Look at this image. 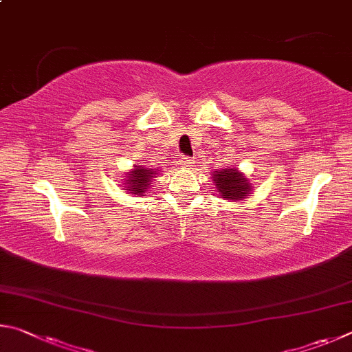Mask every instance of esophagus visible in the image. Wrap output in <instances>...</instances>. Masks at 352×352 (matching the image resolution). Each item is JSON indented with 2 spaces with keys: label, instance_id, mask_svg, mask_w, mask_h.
<instances>
[{
  "label": "esophagus",
  "instance_id": "obj_1",
  "mask_svg": "<svg viewBox=\"0 0 352 352\" xmlns=\"http://www.w3.org/2000/svg\"><path fill=\"white\" fill-rule=\"evenodd\" d=\"M179 162H181V165L184 166V168H188V166H193L195 160L192 157H188V156H182Z\"/></svg>",
  "mask_w": 352,
  "mask_h": 352
}]
</instances>
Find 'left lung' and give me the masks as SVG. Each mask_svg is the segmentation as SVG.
Returning a JSON list of instances; mask_svg holds the SVG:
<instances>
[{
    "label": "left lung",
    "instance_id": "obj_1",
    "mask_svg": "<svg viewBox=\"0 0 352 352\" xmlns=\"http://www.w3.org/2000/svg\"><path fill=\"white\" fill-rule=\"evenodd\" d=\"M214 173V171H213ZM214 182H217V190L221 195V198L238 201L248 196L250 192L249 182L238 170L227 168L221 170L213 176Z\"/></svg>",
    "mask_w": 352,
    "mask_h": 352
}]
</instances>
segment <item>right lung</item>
<instances>
[{"mask_svg": "<svg viewBox=\"0 0 352 352\" xmlns=\"http://www.w3.org/2000/svg\"><path fill=\"white\" fill-rule=\"evenodd\" d=\"M156 173L151 170H146L144 166H138L134 168L131 173H129L128 181L125 182V188L128 190V193H133L135 196H144L146 193L148 187L153 181V177Z\"/></svg>", "mask_w": 352, "mask_h": 352, "instance_id": "1", "label": "right lung"}]
</instances>
